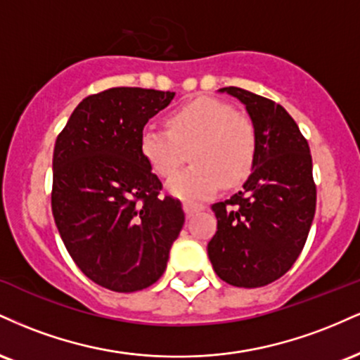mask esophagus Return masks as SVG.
I'll return each instance as SVG.
<instances>
[{"instance_id":"34e87169","label":"esophagus","mask_w":360,"mask_h":360,"mask_svg":"<svg viewBox=\"0 0 360 360\" xmlns=\"http://www.w3.org/2000/svg\"><path fill=\"white\" fill-rule=\"evenodd\" d=\"M183 210H184V213H186V217H193L194 213H198V212H203L205 210V206L203 205H198V203H188V201H186V203L183 205Z\"/></svg>"}]
</instances>
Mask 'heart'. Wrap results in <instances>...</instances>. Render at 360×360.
Wrapping results in <instances>:
<instances>
[{
    "instance_id": "b5f03b06",
    "label": "heart",
    "mask_w": 360,
    "mask_h": 360,
    "mask_svg": "<svg viewBox=\"0 0 360 360\" xmlns=\"http://www.w3.org/2000/svg\"><path fill=\"white\" fill-rule=\"evenodd\" d=\"M167 128L148 125L140 134V150L157 176L174 174L192 150L189 169L167 181L181 200H206L220 183L232 188L249 176L257 152V130L250 118L229 103L198 98L167 118Z\"/></svg>"
}]
</instances>
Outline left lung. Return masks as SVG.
<instances>
[{"instance_id": "8db88e82", "label": "left lung", "mask_w": 360, "mask_h": 360, "mask_svg": "<svg viewBox=\"0 0 360 360\" xmlns=\"http://www.w3.org/2000/svg\"><path fill=\"white\" fill-rule=\"evenodd\" d=\"M218 91L245 106L257 130V152L240 191L212 205L218 226L208 257L225 283L260 288L291 269L308 238L316 208L311 154L278 103L233 86Z\"/></svg>"}]
</instances>
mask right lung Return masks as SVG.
Wrapping results in <instances>:
<instances>
[{"label": "right lung", "mask_w": 360, "mask_h": 360, "mask_svg": "<svg viewBox=\"0 0 360 360\" xmlns=\"http://www.w3.org/2000/svg\"><path fill=\"white\" fill-rule=\"evenodd\" d=\"M171 91L111 88L84 98L53 147L52 213L62 242L91 281L117 292L154 284L184 225L160 198L140 134L174 100Z\"/></svg>", "instance_id": "1"}]
</instances>
